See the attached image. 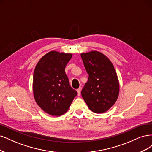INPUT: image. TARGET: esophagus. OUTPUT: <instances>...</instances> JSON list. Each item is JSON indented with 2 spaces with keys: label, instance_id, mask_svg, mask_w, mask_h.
<instances>
[{
  "label": "esophagus",
  "instance_id": "1",
  "mask_svg": "<svg viewBox=\"0 0 152 152\" xmlns=\"http://www.w3.org/2000/svg\"><path fill=\"white\" fill-rule=\"evenodd\" d=\"M81 88H78V89L77 90V95H78V96H80V95H81Z\"/></svg>",
  "mask_w": 152,
  "mask_h": 152
}]
</instances>
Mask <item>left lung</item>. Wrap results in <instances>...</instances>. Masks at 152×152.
I'll list each match as a JSON object with an SVG mask.
<instances>
[{
	"instance_id": "obj_1",
	"label": "left lung",
	"mask_w": 152,
	"mask_h": 152,
	"mask_svg": "<svg viewBox=\"0 0 152 152\" xmlns=\"http://www.w3.org/2000/svg\"><path fill=\"white\" fill-rule=\"evenodd\" d=\"M88 80L81 95L88 108L96 114L104 113L114 105L119 94V82L109 58L96 50L81 53Z\"/></svg>"
}]
</instances>
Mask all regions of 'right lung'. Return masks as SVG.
<instances>
[{
  "mask_svg": "<svg viewBox=\"0 0 152 152\" xmlns=\"http://www.w3.org/2000/svg\"><path fill=\"white\" fill-rule=\"evenodd\" d=\"M72 55L52 50L38 61L33 73V91L37 105L48 114L60 116L69 109L77 93L71 87L65 67Z\"/></svg>",
  "mask_w": 152,
  "mask_h": 152,
  "instance_id": "obj_1",
  "label": "right lung"
}]
</instances>
